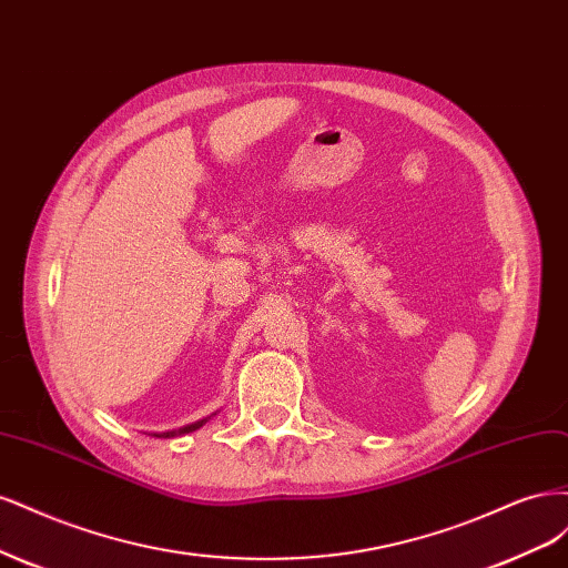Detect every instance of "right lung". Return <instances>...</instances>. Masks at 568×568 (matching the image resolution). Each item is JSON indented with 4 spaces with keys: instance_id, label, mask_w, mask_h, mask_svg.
Returning a JSON list of instances; mask_svg holds the SVG:
<instances>
[{
    "instance_id": "add662e5",
    "label": "right lung",
    "mask_w": 568,
    "mask_h": 568,
    "mask_svg": "<svg viewBox=\"0 0 568 568\" xmlns=\"http://www.w3.org/2000/svg\"><path fill=\"white\" fill-rule=\"evenodd\" d=\"M212 417V415H210ZM210 417H203V419H197V423H193V425H186V427H179V429H172V432H160V434H153V436H158V438H172V436H181V434H189V432H195V429H200L203 427Z\"/></svg>"
}]
</instances>
